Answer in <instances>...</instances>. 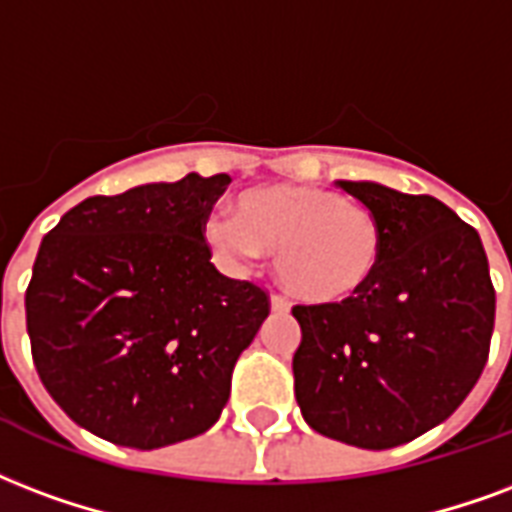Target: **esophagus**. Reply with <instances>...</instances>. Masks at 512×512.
<instances>
[{
    "instance_id": "obj_1",
    "label": "esophagus",
    "mask_w": 512,
    "mask_h": 512,
    "mask_svg": "<svg viewBox=\"0 0 512 512\" xmlns=\"http://www.w3.org/2000/svg\"><path fill=\"white\" fill-rule=\"evenodd\" d=\"M271 309L276 314H285L290 309V304H287V298H282V295H271Z\"/></svg>"
}]
</instances>
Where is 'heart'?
<instances>
[{"label":"heart","instance_id":"1","mask_svg":"<svg viewBox=\"0 0 512 512\" xmlns=\"http://www.w3.org/2000/svg\"><path fill=\"white\" fill-rule=\"evenodd\" d=\"M208 244L227 266L246 268L276 252L282 285L306 304H339L377 274L385 230L372 208L306 184L246 189L236 217H211Z\"/></svg>","mask_w":512,"mask_h":512}]
</instances>
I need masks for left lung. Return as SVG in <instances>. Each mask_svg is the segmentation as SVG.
<instances>
[{"label":"left lung","instance_id":"1","mask_svg":"<svg viewBox=\"0 0 512 512\" xmlns=\"http://www.w3.org/2000/svg\"><path fill=\"white\" fill-rule=\"evenodd\" d=\"M385 230L377 274L339 304L293 306L295 399L317 434L363 450L412 442L483 374L497 293L478 230L431 195L336 181Z\"/></svg>","mask_w":512,"mask_h":512}]
</instances>
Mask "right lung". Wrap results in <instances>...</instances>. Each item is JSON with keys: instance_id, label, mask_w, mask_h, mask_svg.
<instances>
[{"instance_id": "obj_1", "label": "right lung", "mask_w": 512, "mask_h": 512, "mask_svg": "<svg viewBox=\"0 0 512 512\" xmlns=\"http://www.w3.org/2000/svg\"><path fill=\"white\" fill-rule=\"evenodd\" d=\"M227 173L94 195L43 238L26 331L45 391L124 448L208 431L238 355L271 312L263 287L219 274L206 244Z\"/></svg>"}]
</instances>
